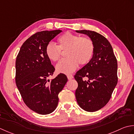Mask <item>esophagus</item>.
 Wrapping results in <instances>:
<instances>
[{
    "mask_svg": "<svg viewBox=\"0 0 134 134\" xmlns=\"http://www.w3.org/2000/svg\"><path fill=\"white\" fill-rule=\"evenodd\" d=\"M67 77L68 79V80H71V79H73L74 77H73V76L72 75H67Z\"/></svg>",
    "mask_w": 134,
    "mask_h": 134,
    "instance_id": "1",
    "label": "esophagus"
}]
</instances>
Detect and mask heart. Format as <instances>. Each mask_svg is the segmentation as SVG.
Returning <instances> with one entry per match:
<instances>
[{
    "instance_id": "heart-1",
    "label": "heart",
    "mask_w": 134,
    "mask_h": 134,
    "mask_svg": "<svg viewBox=\"0 0 134 134\" xmlns=\"http://www.w3.org/2000/svg\"><path fill=\"white\" fill-rule=\"evenodd\" d=\"M58 46L49 43L46 47V54L53 62L59 59L61 51L66 50L67 58L61 59L56 65L58 73L69 74L77 69L79 64L84 65L91 59L94 51V44L91 39L66 32L58 39Z\"/></svg>"
}]
</instances>
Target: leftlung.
Here are the masks:
<instances>
[{
  "label": "left lung",
  "mask_w": 134,
  "mask_h": 134,
  "mask_svg": "<svg viewBox=\"0 0 134 134\" xmlns=\"http://www.w3.org/2000/svg\"><path fill=\"white\" fill-rule=\"evenodd\" d=\"M76 32L87 35L94 44L91 59L75 75L77 103L83 110L93 112L107 104L117 85V59L110 43L102 35L88 30Z\"/></svg>",
  "instance_id": "8db88e82"
}]
</instances>
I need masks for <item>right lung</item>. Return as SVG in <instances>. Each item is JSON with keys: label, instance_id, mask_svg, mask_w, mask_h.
I'll return each mask as SVG.
<instances>
[{"label": "right lung", "instance_id": "1", "mask_svg": "<svg viewBox=\"0 0 134 134\" xmlns=\"http://www.w3.org/2000/svg\"><path fill=\"white\" fill-rule=\"evenodd\" d=\"M61 30L37 32L23 43L15 61V83L24 103L37 113L53 112L58 103V94L68 81L60 73L50 80L55 68L46 54V47Z\"/></svg>", "mask_w": 134, "mask_h": 134}]
</instances>
